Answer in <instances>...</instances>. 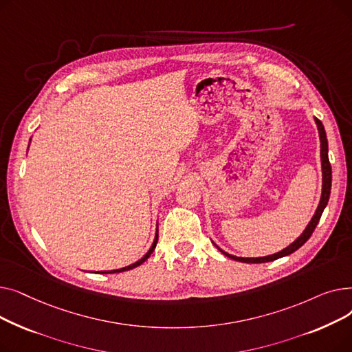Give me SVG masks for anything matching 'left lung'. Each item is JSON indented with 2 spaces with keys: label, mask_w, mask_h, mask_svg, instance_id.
<instances>
[{
  "label": "left lung",
  "mask_w": 352,
  "mask_h": 352,
  "mask_svg": "<svg viewBox=\"0 0 352 352\" xmlns=\"http://www.w3.org/2000/svg\"><path fill=\"white\" fill-rule=\"evenodd\" d=\"M316 120V124H317V128H318V134H320V141H321V166H322V192H321V199H320V204H318V208L316 211V214L312 215L311 221L308 223L307 228L304 230V232L295 239V241L292 244H289L287 248L281 250L280 252H275L272 255H268V256H258V258H243V256H235V255H231L228 252H226L224 250H221L215 243L214 245L223 252L224 255H227L228 258H231V260H235V261H239V263H248V264H260V263H270V261H274V260H278V258H283V256H287L289 254H292L294 251H297L300 247H302L307 241L308 238L312 235L314 230H316L317 224L320 223V218L328 204V199H329V194H331V181H332V171H331V164H329V160H328V141H327V134H325V129H324V125L322 122L318 120V118H314Z\"/></svg>",
  "instance_id": "left-lung-1"
}]
</instances>
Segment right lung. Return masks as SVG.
I'll return each instance as SVG.
<instances>
[{
  "label": "right lung",
  "mask_w": 352,
  "mask_h": 352,
  "mask_svg": "<svg viewBox=\"0 0 352 352\" xmlns=\"http://www.w3.org/2000/svg\"><path fill=\"white\" fill-rule=\"evenodd\" d=\"M31 141V140H30ZM158 231V230H157ZM157 243H158V234H155V238H154V243H153V245H151V248L148 250V252L141 258V260H138L137 263H134V264H131V265H128V267H124V268H120V270H113V271H101V274H116V272H122V271H128V270H133V268H135V267H138V265H141L144 261H146L148 258H150V255L153 254V251L155 250V247H157Z\"/></svg>",
  "instance_id": "add662e5"
}]
</instances>
